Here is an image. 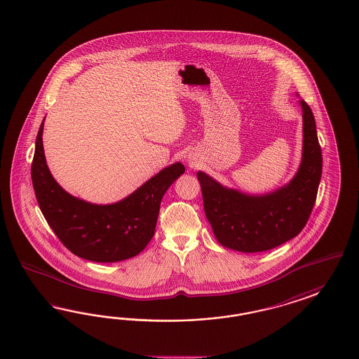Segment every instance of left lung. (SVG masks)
<instances>
[{"mask_svg": "<svg viewBox=\"0 0 359 359\" xmlns=\"http://www.w3.org/2000/svg\"><path fill=\"white\" fill-rule=\"evenodd\" d=\"M302 160L292 181L266 194H248L198 172L203 208L217 241L242 252H266L297 237L313 210L322 175V153L313 111L299 100Z\"/></svg>", "mask_w": 359, "mask_h": 359, "instance_id": "obj_1", "label": "left lung"}]
</instances>
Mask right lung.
Listing matches in <instances>:
<instances>
[{"instance_id":"1","label":"right lung","mask_w":359,"mask_h":359,"mask_svg":"<svg viewBox=\"0 0 359 359\" xmlns=\"http://www.w3.org/2000/svg\"><path fill=\"white\" fill-rule=\"evenodd\" d=\"M43 121L36 140L32 181L41 212L70 252L88 261L110 264L135 257L153 238L161 199L185 173L181 162L162 169L118 202L97 205L69 194L50 173L42 145Z\"/></svg>"}]
</instances>
